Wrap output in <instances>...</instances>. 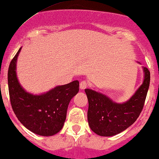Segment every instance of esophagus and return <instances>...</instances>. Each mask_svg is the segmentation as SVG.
Listing matches in <instances>:
<instances>
[{"mask_svg":"<svg viewBox=\"0 0 159 159\" xmlns=\"http://www.w3.org/2000/svg\"><path fill=\"white\" fill-rule=\"evenodd\" d=\"M80 87L81 89H86L88 87V83L86 81H85V80H83V81H82L80 83Z\"/></svg>","mask_w":159,"mask_h":159,"instance_id":"esophagus-1","label":"esophagus"}]
</instances>
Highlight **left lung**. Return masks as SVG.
<instances>
[{
    "mask_svg": "<svg viewBox=\"0 0 159 159\" xmlns=\"http://www.w3.org/2000/svg\"><path fill=\"white\" fill-rule=\"evenodd\" d=\"M143 70V84L125 103H115L106 95L89 89H85L89 101V125L94 133L102 136H114L125 130L139 117L150 83L149 70L147 67Z\"/></svg>",
    "mask_w": 159,
    "mask_h": 159,
    "instance_id": "8db88e82",
    "label": "left lung"
}]
</instances>
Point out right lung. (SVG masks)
Returning <instances> with one entry per match:
<instances>
[{"label":"right lung","instance_id":"1","mask_svg":"<svg viewBox=\"0 0 159 159\" xmlns=\"http://www.w3.org/2000/svg\"><path fill=\"white\" fill-rule=\"evenodd\" d=\"M20 50L21 48L12 59L8 69V89L12 108L21 124L32 133L40 136H52L64 126L68 105L79 92V81L57 86L42 95L26 93L19 83L16 73V60Z\"/></svg>","mask_w":159,"mask_h":159}]
</instances>
